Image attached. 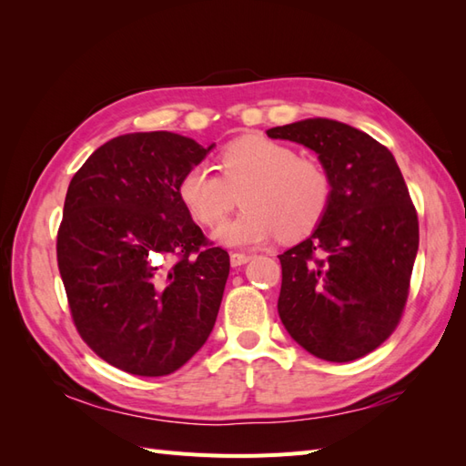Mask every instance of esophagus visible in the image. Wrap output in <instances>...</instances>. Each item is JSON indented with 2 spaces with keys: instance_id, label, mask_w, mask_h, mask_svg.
<instances>
[{
  "instance_id": "esophagus-1",
  "label": "esophagus",
  "mask_w": 466,
  "mask_h": 466,
  "mask_svg": "<svg viewBox=\"0 0 466 466\" xmlns=\"http://www.w3.org/2000/svg\"><path fill=\"white\" fill-rule=\"evenodd\" d=\"M250 260H252L250 254H242V252L230 254V264L234 266V268H238V266H242V264H246V262H250Z\"/></svg>"
}]
</instances>
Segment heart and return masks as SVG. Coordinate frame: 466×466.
I'll use <instances>...</instances> for the list:
<instances>
[{"label":"heart","instance_id":"heart-1","mask_svg":"<svg viewBox=\"0 0 466 466\" xmlns=\"http://www.w3.org/2000/svg\"><path fill=\"white\" fill-rule=\"evenodd\" d=\"M216 167L220 174L200 164L187 167L176 194L204 228L220 224L240 194L244 210L216 232L226 246H254L276 234L286 242L304 238L330 208L332 180L326 167L266 136L228 142L216 156Z\"/></svg>","mask_w":466,"mask_h":466}]
</instances>
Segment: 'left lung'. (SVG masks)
I'll return each instance as SVG.
<instances>
[{
	"instance_id": "8db88e82",
	"label": "left lung",
	"mask_w": 466,
	"mask_h": 466,
	"mask_svg": "<svg viewBox=\"0 0 466 466\" xmlns=\"http://www.w3.org/2000/svg\"><path fill=\"white\" fill-rule=\"evenodd\" d=\"M266 134L310 147L332 180L324 220L279 256L280 320L322 360L362 359L397 330L419 250V216L400 167L374 137L326 117Z\"/></svg>"
}]
</instances>
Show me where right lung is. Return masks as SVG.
Instances as JSON below:
<instances>
[{
	"label": "right lung",
	"instance_id": "obj_1",
	"mask_svg": "<svg viewBox=\"0 0 466 466\" xmlns=\"http://www.w3.org/2000/svg\"><path fill=\"white\" fill-rule=\"evenodd\" d=\"M212 150L172 132L117 136L69 182L57 268L77 334L136 376L176 372L210 336L230 256L177 200Z\"/></svg>",
	"mask_w": 466,
	"mask_h": 466
}]
</instances>
